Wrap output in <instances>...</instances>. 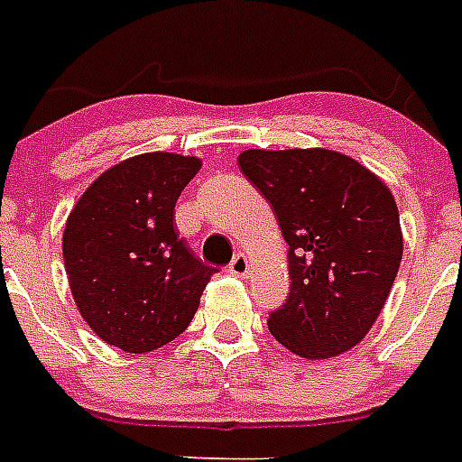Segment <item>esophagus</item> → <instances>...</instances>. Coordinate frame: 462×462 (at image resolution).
<instances>
[{"label": "esophagus", "mask_w": 462, "mask_h": 462, "mask_svg": "<svg viewBox=\"0 0 462 462\" xmlns=\"http://www.w3.org/2000/svg\"><path fill=\"white\" fill-rule=\"evenodd\" d=\"M228 272L234 276H241V279H245V276L250 274V260H248V254H243L238 253L231 260V264H228Z\"/></svg>", "instance_id": "obj_1"}]
</instances>
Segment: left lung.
I'll return each mask as SVG.
<instances>
[{
	"mask_svg": "<svg viewBox=\"0 0 462 462\" xmlns=\"http://www.w3.org/2000/svg\"><path fill=\"white\" fill-rule=\"evenodd\" d=\"M243 176L274 208L289 243L291 293L269 331L300 357H334L377 322L401 267L391 190L331 150H245Z\"/></svg>",
	"mask_w": 462,
	"mask_h": 462,
	"instance_id": "obj_1",
	"label": "left lung"
}]
</instances>
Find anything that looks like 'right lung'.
<instances>
[{
    "instance_id": "add662e5",
    "label": "right lung",
    "mask_w": 462,
    "mask_h": 462,
    "mask_svg": "<svg viewBox=\"0 0 462 462\" xmlns=\"http://www.w3.org/2000/svg\"><path fill=\"white\" fill-rule=\"evenodd\" d=\"M200 160L147 152L105 171L64 228L73 300L90 329L126 353L162 348L188 329L217 272L173 226L180 190Z\"/></svg>"
}]
</instances>
